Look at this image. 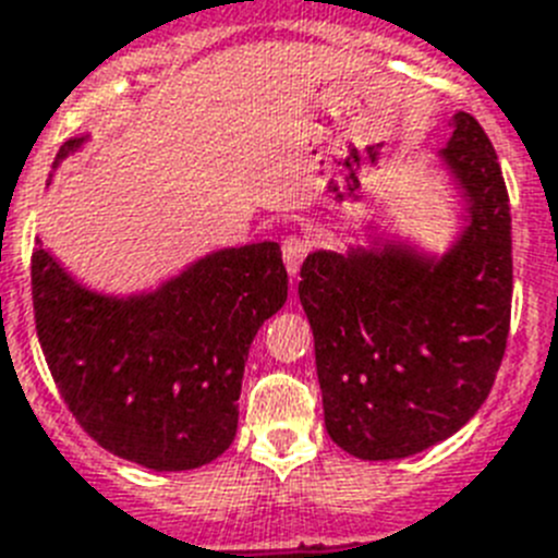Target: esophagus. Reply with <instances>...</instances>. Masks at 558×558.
<instances>
[{
	"mask_svg": "<svg viewBox=\"0 0 558 558\" xmlns=\"http://www.w3.org/2000/svg\"><path fill=\"white\" fill-rule=\"evenodd\" d=\"M311 244L305 235H298V233H291L286 235V242H283V260H286V269H289L291 278H298L300 267H303V260L305 255H308Z\"/></svg>",
	"mask_w": 558,
	"mask_h": 558,
	"instance_id": "esophagus-1",
	"label": "esophagus"
}]
</instances>
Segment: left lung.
<instances>
[{"label": "left lung", "mask_w": 558, "mask_h": 558, "mask_svg": "<svg viewBox=\"0 0 558 558\" xmlns=\"http://www.w3.org/2000/svg\"><path fill=\"white\" fill-rule=\"evenodd\" d=\"M441 158L466 197V228L428 260L403 244L330 253L300 269L325 428L355 459H405L481 409L511 319V210L498 155L470 113Z\"/></svg>", "instance_id": "1"}]
</instances>
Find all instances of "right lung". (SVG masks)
Returning a JSON list of instances; mask_svg holds the SVG:
<instances>
[{
  "instance_id": "obj_1",
  "label": "right lung",
  "mask_w": 558,
  "mask_h": 558,
  "mask_svg": "<svg viewBox=\"0 0 558 558\" xmlns=\"http://www.w3.org/2000/svg\"><path fill=\"white\" fill-rule=\"evenodd\" d=\"M72 138L54 163L80 147ZM289 294L280 247L205 255L142 298H102L33 250L38 341L80 428L119 459L194 470L230 448L244 361Z\"/></svg>"
}]
</instances>
